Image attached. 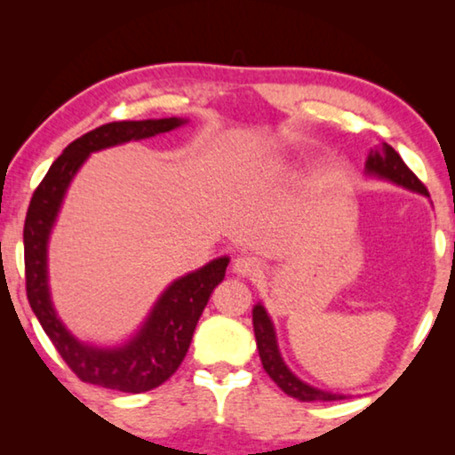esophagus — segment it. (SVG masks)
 Wrapping results in <instances>:
<instances>
[{"label": "esophagus", "instance_id": "1", "mask_svg": "<svg viewBox=\"0 0 455 455\" xmlns=\"http://www.w3.org/2000/svg\"><path fill=\"white\" fill-rule=\"evenodd\" d=\"M232 269L242 277H254L263 269V263L257 257H252V254H240L238 259H234Z\"/></svg>", "mask_w": 455, "mask_h": 455}]
</instances>
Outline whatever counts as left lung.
Returning <instances> with one entry per match:
<instances>
[{
    "instance_id": "left-lung-1",
    "label": "left lung",
    "mask_w": 455,
    "mask_h": 455,
    "mask_svg": "<svg viewBox=\"0 0 455 455\" xmlns=\"http://www.w3.org/2000/svg\"><path fill=\"white\" fill-rule=\"evenodd\" d=\"M366 173L389 180V182L403 186V188L408 190L420 192V195H428L425 184H422L420 180L410 172V167L403 164V159L395 153V148L385 145V142H383V148H379V151H371L369 159H366ZM252 325H254V338H257V347H259L260 363H263V369L267 371V375L277 383V387L282 389L283 394L296 397V400L300 402L346 400V395L316 389L313 385L300 381V379L288 369V364L283 363L282 354H279L275 329H273L269 315H267V310L260 302L252 308Z\"/></svg>"
}]
</instances>
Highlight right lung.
<instances>
[{
    "mask_svg": "<svg viewBox=\"0 0 455 455\" xmlns=\"http://www.w3.org/2000/svg\"><path fill=\"white\" fill-rule=\"evenodd\" d=\"M182 117L103 124L70 142L53 161L30 198L24 221V275L30 308L55 350L80 381L124 394H142L165 383L188 352L192 333L207 307L211 291L226 277L229 259L220 257L209 265L180 277L155 302L147 321L132 339L117 347L84 344L68 331L55 313L47 283V244L68 186L91 153L170 132L182 126Z\"/></svg>",
    "mask_w": 455,
    "mask_h": 455,
    "instance_id": "1",
    "label": "right lung"
}]
</instances>
